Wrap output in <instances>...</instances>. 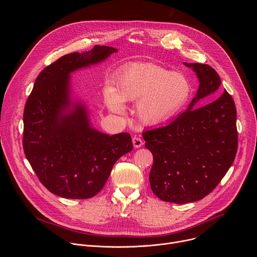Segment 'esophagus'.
Instances as JSON below:
<instances>
[{
    "label": "esophagus",
    "instance_id": "34e87169",
    "mask_svg": "<svg viewBox=\"0 0 257 257\" xmlns=\"http://www.w3.org/2000/svg\"><path fill=\"white\" fill-rule=\"evenodd\" d=\"M132 142H133V146L135 149H139V148H141V146L143 145V140L140 138V137H138V136H134L133 138H132Z\"/></svg>",
    "mask_w": 257,
    "mask_h": 257
}]
</instances>
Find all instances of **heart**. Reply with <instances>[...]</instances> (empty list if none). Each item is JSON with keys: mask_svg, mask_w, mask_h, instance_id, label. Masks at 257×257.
<instances>
[{"mask_svg": "<svg viewBox=\"0 0 257 257\" xmlns=\"http://www.w3.org/2000/svg\"><path fill=\"white\" fill-rule=\"evenodd\" d=\"M191 85L178 72L154 63H130L113 75V87L105 86L103 97L112 112L124 113V102L136 101L138 119L158 125L174 117L189 99Z\"/></svg>", "mask_w": 257, "mask_h": 257, "instance_id": "1", "label": "heart"}]
</instances>
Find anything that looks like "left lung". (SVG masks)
<instances>
[{
    "mask_svg": "<svg viewBox=\"0 0 257 257\" xmlns=\"http://www.w3.org/2000/svg\"><path fill=\"white\" fill-rule=\"evenodd\" d=\"M185 65L199 79L196 96L176 120L142 134L154 156L153 192L163 201L178 204L208 195L227 174L238 149L236 106L227 90L208 104L194 106L218 89V74L206 64Z\"/></svg>",
    "mask_w": 257,
    "mask_h": 257,
    "instance_id": "8db88e82",
    "label": "left lung"
}]
</instances>
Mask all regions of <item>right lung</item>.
<instances>
[{
	"mask_svg": "<svg viewBox=\"0 0 257 257\" xmlns=\"http://www.w3.org/2000/svg\"><path fill=\"white\" fill-rule=\"evenodd\" d=\"M117 50L94 46L65 55L36 78L23 114V150L42 184L70 199H87L104 186L115 163L133 150L129 133L109 136L90 127L85 106L70 112V73L106 59Z\"/></svg>",
	"mask_w": 257,
	"mask_h": 257,
	"instance_id": "1",
	"label": "right lung"
}]
</instances>
